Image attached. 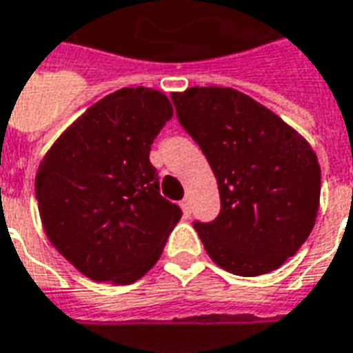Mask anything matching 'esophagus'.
I'll return each instance as SVG.
<instances>
[{
	"label": "esophagus",
	"instance_id": "esophagus-1",
	"mask_svg": "<svg viewBox=\"0 0 353 353\" xmlns=\"http://www.w3.org/2000/svg\"><path fill=\"white\" fill-rule=\"evenodd\" d=\"M179 205H181V210H183V215L190 216V200L189 198L181 200V202H179Z\"/></svg>",
	"mask_w": 353,
	"mask_h": 353
}]
</instances>
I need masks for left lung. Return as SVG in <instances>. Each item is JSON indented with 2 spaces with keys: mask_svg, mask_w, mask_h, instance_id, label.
I'll use <instances>...</instances> for the list:
<instances>
[{
  "mask_svg": "<svg viewBox=\"0 0 353 353\" xmlns=\"http://www.w3.org/2000/svg\"><path fill=\"white\" fill-rule=\"evenodd\" d=\"M177 119L216 177L221 213L194 223L213 262L241 276L279 270L314 228L322 172L310 143L232 88L172 93Z\"/></svg>",
  "mask_w": 353,
  "mask_h": 353,
  "instance_id": "obj_1",
  "label": "left lung"
}]
</instances>
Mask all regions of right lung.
Segmentation results:
<instances>
[{
  "label": "right lung",
  "mask_w": 353,
  "mask_h": 353,
  "mask_svg": "<svg viewBox=\"0 0 353 353\" xmlns=\"http://www.w3.org/2000/svg\"><path fill=\"white\" fill-rule=\"evenodd\" d=\"M174 108L163 91L101 99L39 164L35 196L50 243L97 283L130 284L161 258L181 210L159 192L151 143Z\"/></svg>",
  "instance_id": "right-lung-1"
}]
</instances>
